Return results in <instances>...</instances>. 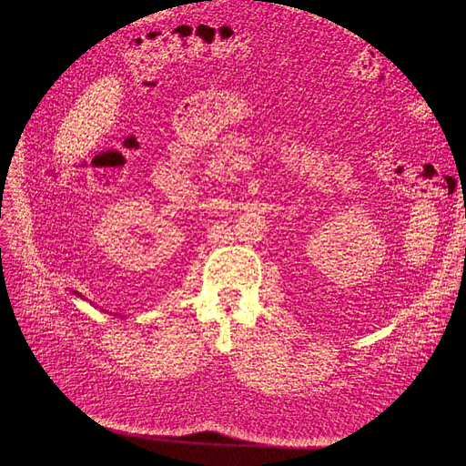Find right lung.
<instances>
[{
	"mask_svg": "<svg viewBox=\"0 0 466 466\" xmlns=\"http://www.w3.org/2000/svg\"><path fill=\"white\" fill-rule=\"evenodd\" d=\"M73 295H76V297H81V295H79V292H73Z\"/></svg>",
	"mask_w": 466,
	"mask_h": 466,
	"instance_id": "1",
	"label": "right lung"
}]
</instances>
